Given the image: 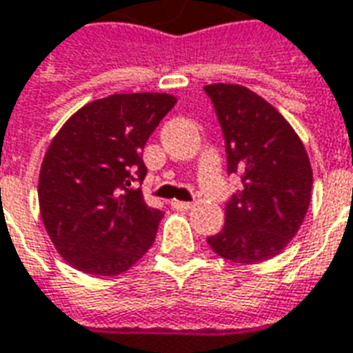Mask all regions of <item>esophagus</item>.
<instances>
[{
    "label": "esophagus",
    "instance_id": "obj_1",
    "mask_svg": "<svg viewBox=\"0 0 353 353\" xmlns=\"http://www.w3.org/2000/svg\"><path fill=\"white\" fill-rule=\"evenodd\" d=\"M172 207L179 209V211H190L194 207V203H190V201H172Z\"/></svg>",
    "mask_w": 353,
    "mask_h": 353
}]
</instances>
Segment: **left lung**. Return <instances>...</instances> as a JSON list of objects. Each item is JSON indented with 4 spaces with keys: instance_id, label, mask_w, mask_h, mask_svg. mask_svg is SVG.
<instances>
[{
    "instance_id": "obj_1",
    "label": "left lung",
    "mask_w": 353,
    "mask_h": 353,
    "mask_svg": "<svg viewBox=\"0 0 353 353\" xmlns=\"http://www.w3.org/2000/svg\"><path fill=\"white\" fill-rule=\"evenodd\" d=\"M222 127L228 172L241 190L226 203L224 228L207 237L226 261L256 264L283 251L312 199V165L289 121L256 92L232 83L205 85Z\"/></svg>"
}]
</instances>
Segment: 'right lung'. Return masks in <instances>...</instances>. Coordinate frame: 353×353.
Masks as SVG:
<instances>
[{
    "instance_id": "1",
    "label": "right lung",
    "mask_w": 353,
    "mask_h": 353,
    "mask_svg": "<svg viewBox=\"0 0 353 353\" xmlns=\"http://www.w3.org/2000/svg\"><path fill=\"white\" fill-rule=\"evenodd\" d=\"M176 104L167 92L99 99L70 117L45 152L39 212L54 249L91 276H117L146 254L163 216L141 188L142 150Z\"/></svg>"
}]
</instances>
